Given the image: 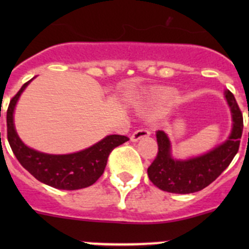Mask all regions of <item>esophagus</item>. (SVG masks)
<instances>
[{
	"instance_id": "obj_1",
	"label": "esophagus",
	"mask_w": 249,
	"mask_h": 249,
	"mask_svg": "<svg viewBox=\"0 0 249 249\" xmlns=\"http://www.w3.org/2000/svg\"><path fill=\"white\" fill-rule=\"evenodd\" d=\"M149 135H150V131L148 129H139L131 135V141L132 142H136V141L143 139V137H148Z\"/></svg>"
}]
</instances>
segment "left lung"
<instances>
[{
	"label": "left lung",
	"mask_w": 249,
	"mask_h": 249,
	"mask_svg": "<svg viewBox=\"0 0 249 249\" xmlns=\"http://www.w3.org/2000/svg\"><path fill=\"white\" fill-rule=\"evenodd\" d=\"M225 99L231 109L232 130L229 139L206 154L188 160H176L171 143L164 131H157L158 154L148 167V177L159 189L175 194H190L202 190L224 171L238 152L243 130V117L230 90Z\"/></svg>",
	"instance_id": "obj_1"
}]
</instances>
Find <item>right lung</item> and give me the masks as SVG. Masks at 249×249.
I'll use <instances>...</instances> for the list:
<instances>
[{"label":"right lung","instance_id":"obj_1","mask_svg":"<svg viewBox=\"0 0 249 249\" xmlns=\"http://www.w3.org/2000/svg\"><path fill=\"white\" fill-rule=\"evenodd\" d=\"M31 80L22 85L7 109V139L18 161L39 182L56 189L77 190L90 187L104 173L110 152L129 139L109 135L87 149L64 155L47 154L29 148L18 136L13 113L20 95Z\"/></svg>","mask_w":249,"mask_h":249}]
</instances>
